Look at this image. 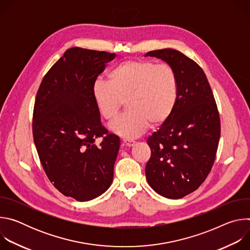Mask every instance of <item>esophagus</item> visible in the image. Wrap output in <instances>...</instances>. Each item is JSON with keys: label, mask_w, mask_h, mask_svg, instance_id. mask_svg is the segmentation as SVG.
<instances>
[{"label": "esophagus", "mask_w": 250, "mask_h": 250, "mask_svg": "<svg viewBox=\"0 0 250 250\" xmlns=\"http://www.w3.org/2000/svg\"><path fill=\"white\" fill-rule=\"evenodd\" d=\"M123 142H124V146H127V147H131V146H133L134 144H135V141L129 140V139H124Z\"/></svg>", "instance_id": "esophagus-1"}]
</instances>
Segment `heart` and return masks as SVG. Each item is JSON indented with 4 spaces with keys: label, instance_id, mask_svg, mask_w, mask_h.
Here are the masks:
<instances>
[{
    "label": "heart",
    "instance_id": "heart-1",
    "mask_svg": "<svg viewBox=\"0 0 250 250\" xmlns=\"http://www.w3.org/2000/svg\"><path fill=\"white\" fill-rule=\"evenodd\" d=\"M100 115L108 122L117 118L124 103L125 114L111 129L125 138H134L150 125L159 126L171 117L179 96L175 70L149 60H126L108 73V82L97 80L92 89Z\"/></svg>",
    "mask_w": 250,
    "mask_h": 250
}]
</instances>
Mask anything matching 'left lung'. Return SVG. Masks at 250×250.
<instances>
[{
  "label": "left lung",
  "mask_w": 250,
  "mask_h": 250,
  "mask_svg": "<svg viewBox=\"0 0 250 250\" xmlns=\"http://www.w3.org/2000/svg\"><path fill=\"white\" fill-rule=\"evenodd\" d=\"M146 56L166 61L179 82L171 117L147 138L151 155L146 179L159 195L181 199L197 190L211 170L221 136L220 114L206 74L194 60L171 48Z\"/></svg>",
  "instance_id": "obj_1"
}]
</instances>
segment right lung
Segmentation results:
<instances>
[{
	"mask_svg": "<svg viewBox=\"0 0 250 250\" xmlns=\"http://www.w3.org/2000/svg\"><path fill=\"white\" fill-rule=\"evenodd\" d=\"M115 57L69 48L44 75L35 97L32 134L42 168L60 193L80 202L97 198L113 182L120 138L101 124L92 89Z\"/></svg>",
	"mask_w": 250,
	"mask_h": 250,
	"instance_id": "right-lung-1",
	"label": "right lung"
}]
</instances>
